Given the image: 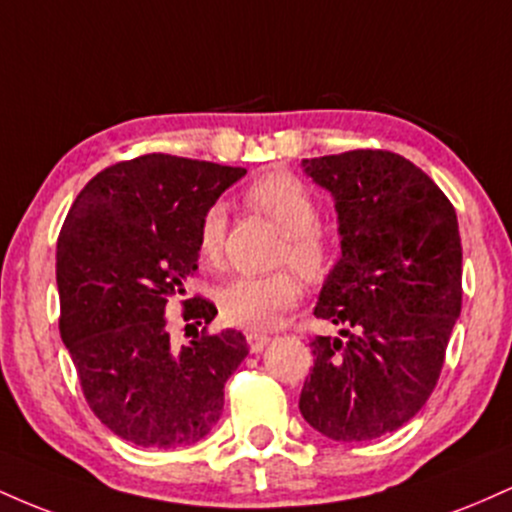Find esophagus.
Returning <instances> with one entry per match:
<instances>
[{
  "instance_id": "1",
  "label": "esophagus",
  "mask_w": 512,
  "mask_h": 512,
  "mask_svg": "<svg viewBox=\"0 0 512 512\" xmlns=\"http://www.w3.org/2000/svg\"><path fill=\"white\" fill-rule=\"evenodd\" d=\"M245 339H248V346H250L252 354H260V351L269 344V339H272V337H269V334H264V332H245Z\"/></svg>"
}]
</instances>
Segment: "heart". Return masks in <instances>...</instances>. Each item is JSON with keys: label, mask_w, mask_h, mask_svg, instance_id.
<instances>
[{"label": "heart", "mask_w": 512, "mask_h": 512, "mask_svg": "<svg viewBox=\"0 0 512 512\" xmlns=\"http://www.w3.org/2000/svg\"><path fill=\"white\" fill-rule=\"evenodd\" d=\"M245 204L267 216L284 233L276 262L289 264L308 284H322L334 272L337 248L317 226L320 202L296 175L276 170L245 190ZM226 248V211L211 204L199 219L197 250L202 262L219 267ZM301 298V281L289 269L267 276H240L219 291L223 320L245 330H269Z\"/></svg>", "instance_id": "1"}]
</instances>
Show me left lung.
<instances>
[{
  "mask_svg": "<svg viewBox=\"0 0 512 512\" xmlns=\"http://www.w3.org/2000/svg\"><path fill=\"white\" fill-rule=\"evenodd\" d=\"M332 192L342 260L315 317L342 337L310 342L315 366L303 419L342 443L397 431L431 397L462 310V243L455 207L421 168L383 149L305 158Z\"/></svg>",
  "mask_w": 512,
  "mask_h": 512,
  "instance_id": "8db88e82",
  "label": "left lung"
}]
</instances>
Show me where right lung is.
<instances>
[{"label":"right lung","instance_id":"right-lung-1","mask_svg":"<svg viewBox=\"0 0 512 512\" xmlns=\"http://www.w3.org/2000/svg\"><path fill=\"white\" fill-rule=\"evenodd\" d=\"M245 168L146 154L86 182L57 238L60 334L88 407L142 448H182L219 421L223 385L248 356L236 330L207 332L216 305L187 296L199 219ZM183 305L192 345L169 339ZM197 332V331H196ZM198 333V332H197Z\"/></svg>","mask_w":512,"mask_h":512}]
</instances>
